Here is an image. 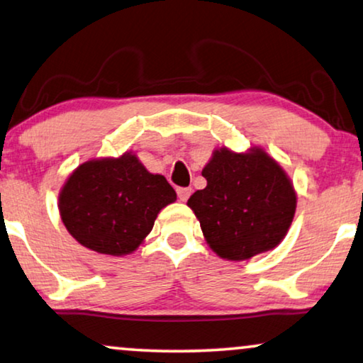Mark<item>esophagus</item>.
<instances>
[{"label": "esophagus", "instance_id": "obj_1", "mask_svg": "<svg viewBox=\"0 0 363 363\" xmlns=\"http://www.w3.org/2000/svg\"><path fill=\"white\" fill-rule=\"evenodd\" d=\"M176 192H177V197H179L181 202H186V200L191 197L192 189L191 187H177Z\"/></svg>", "mask_w": 363, "mask_h": 363}]
</instances>
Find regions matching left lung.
<instances>
[{
  "instance_id": "obj_1",
  "label": "left lung",
  "mask_w": 363,
  "mask_h": 363,
  "mask_svg": "<svg viewBox=\"0 0 363 363\" xmlns=\"http://www.w3.org/2000/svg\"><path fill=\"white\" fill-rule=\"evenodd\" d=\"M206 187L187 200L216 255L249 260L273 250L294 220L297 195L284 169L262 148L213 152Z\"/></svg>"
}]
</instances>
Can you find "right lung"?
<instances>
[{"label":"right lung","mask_w":363,"mask_h":363,"mask_svg":"<svg viewBox=\"0 0 363 363\" xmlns=\"http://www.w3.org/2000/svg\"><path fill=\"white\" fill-rule=\"evenodd\" d=\"M176 200L174 189L139 158L90 160L60 192L61 220L79 244L105 255H129L150 234L158 213Z\"/></svg>","instance_id":"1"}]
</instances>
